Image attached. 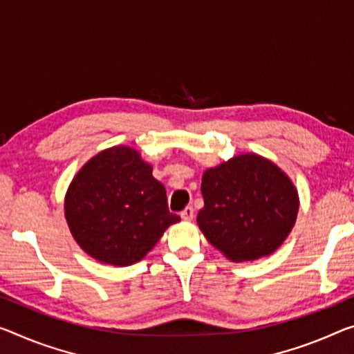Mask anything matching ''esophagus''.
<instances>
[{
	"instance_id": "obj_1",
	"label": "esophagus",
	"mask_w": 354,
	"mask_h": 354,
	"mask_svg": "<svg viewBox=\"0 0 354 354\" xmlns=\"http://www.w3.org/2000/svg\"><path fill=\"white\" fill-rule=\"evenodd\" d=\"M180 216H182L183 220H187V221L193 220V216H194V209L192 207V205H188V207H185V209L180 212Z\"/></svg>"
}]
</instances>
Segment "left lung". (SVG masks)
<instances>
[{
  "instance_id": "obj_1",
  "label": "left lung",
  "mask_w": 354,
  "mask_h": 354,
  "mask_svg": "<svg viewBox=\"0 0 354 354\" xmlns=\"http://www.w3.org/2000/svg\"><path fill=\"white\" fill-rule=\"evenodd\" d=\"M201 192V231L234 263L268 257L295 226L299 210L295 185L263 156L239 155L207 169Z\"/></svg>"
}]
</instances>
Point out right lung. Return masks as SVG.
I'll return each mask as SVG.
<instances>
[{
  "label": "right lung",
  "instance_id": "right-lung-1",
  "mask_svg": "<svg viewBox=\"0 0 354 354\" xmlns=\"http://www.w3.org/2000/svg\"><path fill=\"white\" fill-rule=\"evenodd\" d=\"M69 230L90 257L129 266L142 259L180 216L167 209L166 189L129 147L100 151L71 182L64 201Z\"/></svg>",
  "mask_w": 354,
  "mask_h": 354
}]
</instances>
